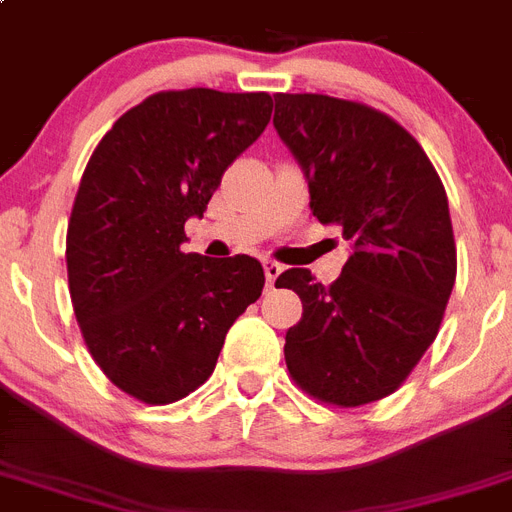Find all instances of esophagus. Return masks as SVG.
Returning a JSON list of instances; mask_svg holds the SVG:
<instances>
[{"mask_svg":"<svg viewBox=\"0 0 512 512\" xmlns=\"http://www.w3.org/2000/svg\"><path fill=\"white\" fill-rule=\"evenodd\" d=\"M263 270H265V278H268V286H273V283H276V278L283 273V265L276 263V260H265Z\"/></svg>","mask_w":512,"mask_h":512,"instance_id":"obj_1","label":"esophagus"}]
</instances>
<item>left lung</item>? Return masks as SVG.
Returning a JSON list of instances; mask_svg holds the SVG:
<instances>
[{"mask_svg": "<svg viewBox=\"0 0 512 512\" xmlns=\"http://www.w3.org/2000/svg\"><path fill=\"white\" fill-rule=\"evenodd\" d=\"M278 135L302 163L309 208L338 223L354 252L322 286L281 273L302 320L286 330V367L317 401L356 409L401 388L440 330L455 283L448 195L414 135L367 103L278 93Z\"/></svg>", "mask_w": 512, "mask_h": 512, "instance_id": "left-lung-1", "label": "left lung"}]
</instances>
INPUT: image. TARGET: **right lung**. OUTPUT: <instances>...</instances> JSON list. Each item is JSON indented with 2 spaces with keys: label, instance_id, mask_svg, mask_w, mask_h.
<instances>
[{
  "label": "right lung",
  "instance_id": "1",
  "mask_svg": "<svg viewBox=\"0 0 512 512\" xmlns=\"http://www.w3.org/2000/svg\"><path fill=\"white\" fill-rule=\"evenodd\" d=\"M268 93L161 90L96 145L67 223L72 309L93 362L150 406L213 375L223 338L263 294V265L182 252L223 171L270 122Z\"/></svg>",
  "mask_w": 512,
  "mask_h": 512
}]
</instances>
